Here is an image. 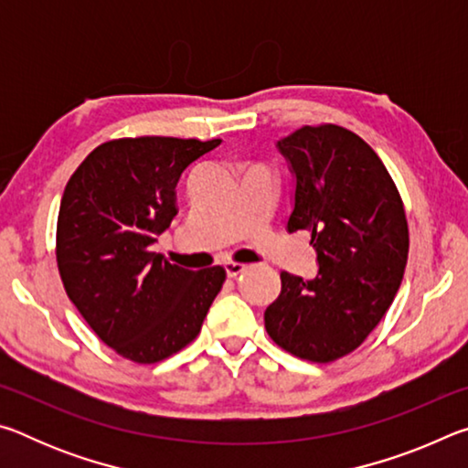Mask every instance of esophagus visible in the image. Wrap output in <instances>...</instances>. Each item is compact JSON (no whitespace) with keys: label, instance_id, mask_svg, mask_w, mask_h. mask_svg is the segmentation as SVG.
Masks as SVG:
<instances>
[{"label":"esophagus","instance_id":"1","mask_svg":"<svg viewBox=\"0 0 468 468\" xmlns=\"http://www.w3.org/2000/svg\"><path fill=\"white\" fill-rule=\"evenodd\" d=\"M245 264H237V262H227L225 264V272H227V276L229 279H235V276H239V274H243L245 272Z\"/></svg>","mask_w":468,"mask_h":468}]
</instances>
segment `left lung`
Wrapping results in <instances>:
<instances>
[{
  "mask_svg": "<svg viewBox=\"0 0 468 468\" xmlns=\"http://www.w3.org/2000/svg\"><path fill=\"white\" fill-rule=\"evenodd\" d=\"M276 148L295 177L287 231L312 233L318 274L281 272L266 332L295 357L328 363L355 351L392 305L409 256L405 208L379 156L340 125H305Z\"/></svg>",
  "mask_w": 468,
  "mask_h": 468,
  "instance_id": "obj_1",
  "label": "left lung"
}]
</instances>
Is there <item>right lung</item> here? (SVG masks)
I'll use <instances>...</instances> for the list:
<instances>
[{"instance_id": "1", "label": "right lung", "mask_w": 468, "mask_h": 468, "mask_svg": "<svg viewBox=\"0 0 468 468\" xmlns=\"http://www.w3.org/2000/svg\"><path fill=\"white\" fill-rule=\"evenodd\" d=\"M220 142L111 140L68 181L58 217L63 287L102 343L125 359L156 363L181 351L223 287V266L196 272L150 251L177 215L181 173Z\"/></svg>"}]
</instances>
